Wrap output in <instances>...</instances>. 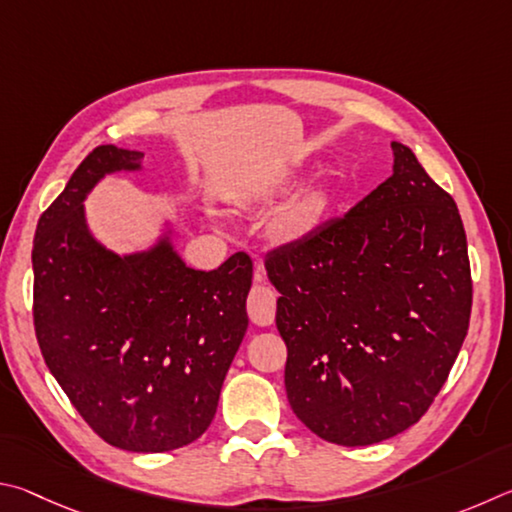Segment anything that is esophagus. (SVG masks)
Here are the masks:
<instances>
[{"label": "esophagus", "mask_w": 512, "mask_h": 512, "mask_svg": "<svg viewBox=\"0 0 512 512\" xmlns=\"http://www.w3.org/2000/svg\"><path fill=\"white\" fill-rule=\"evenodd\" d=\"M254 281L256 283L265 281V274H263L261 267L256 270ZM247 312H249V317L256 326H272L274 324V312H276L274 292L270 288H265V285H254V290L249 292V299H247Z\"/></svg>", "instance_id": "esophagus-1"}]
</instances>
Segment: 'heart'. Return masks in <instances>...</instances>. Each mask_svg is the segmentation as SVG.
I'll list each match as a JSON object with an SVG mask.
<instances>
[{
  "label": "heart",
  "mask_w": 512,
  "mask_h": 512,
  "mask_svg": "<svg viewBox=\"0 0 512 512\" xmlns=\"http://www.w3.org/2000/svg\"><path fill=\"white\" fill-rule=\"evenodd\" d=\"M276 191H279V184H272L263 188L261 195L267 197ZM326 209H328L326 188L321 186L306 188V191L294 197V200L279 213V218L274 222V238L283 242V245H292V242L308 238L310 233L319 227Z\"/></svg>",
  "instance_id": "obj_1"
}]
</instances>
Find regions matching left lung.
<instances>
[{
	"mask_svg": "<svg viewBox=\"0 0 512 512\" xmlns=\"http://www.w3.org/2000/svg\"><path fill=\"white\" fill-rule=\"evenodd\" d=\"M391 150V177L265 261L281 294L290 407L310 432L346 447L416 425L470 326L459 209L405 143Z\"/></svg>",
	"mask_w": 512,
	"mask_h": 512,
	"instance_id": "1",
	"label": "left lung"
}]
</instances>
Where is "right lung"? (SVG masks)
<instances>
[{"mask_svg": "<svg viewBox=\"0 0 512 512\" xmlns=\"http://www.w3.org/2000/svg\"><path fill=\"white\" fill-rule=\"evenodd\" d=\"M143 152L98 146L42 213L33 240V321L44 362L94 432L119 450L170 452L200 438L247 333L251 261L202 272L175 249L116 254L89 229L105 175L141 173Z\"/></svg>", "mask_w": 512, "mask_h": 512, "instance_id": "right-lung-1", "label": "right lung"}]
</instances>
